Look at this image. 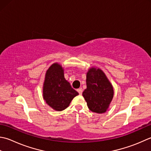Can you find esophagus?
I'll use <instances>...</instances> for the list:
<instances>
[{"instance_id": "esophagus-1", "label": "esophagus", "mask_w": 151, "mask_h": 151, "mask_svg": "<svg viewBox=\"0 0 151 151\" xmlns=\"http://www.w3.org/2000/svg\"><path fill=\"white\" fill-rule=\"evenodd\" d=\"M77 91H78L80 95H81V94L82 93V88H78V89L77 90Z\"/></svg>"}]
</instances>
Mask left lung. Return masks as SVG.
<instances>
[{
    "label": "left lung",
    "mask_w": 151,
    "mask_h": 151,
    "mask_svg": "<svg viewBox=\"0 0 151 151\" xmlns=\"http://www.w3.org/2000/svg\"><path fill=\"white\" fill-rule=\"evenodd\" d=\"M86 86L82 96L90 110L99 114L105 113L113 98L114 90L102 70L95 67L88 69Z\"/></svg>",
    "instance_id": "obj_1"
}]
</instances>
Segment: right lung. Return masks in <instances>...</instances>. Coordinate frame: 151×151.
<instances>
[{
    "label": "right lung",
    "mask_w": 151,
    "mask_h": 151,
    "mask_svg": "<svg viewBox=\"0 0 151 151\" xmlns=\"http://www.w3.org/2000/svg\"><path fill=\"white\" fill-rule=\"evenodd\" d=\"M43 98L50 107L61 111L69 107L78 93L64 77V70L60 64H52L47 70L43 84Z\"/></svg>",
    "instance_id": "add662e5"
}]
</instances>
